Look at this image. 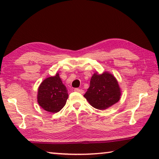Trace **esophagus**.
I'll return each mask as SVG.
<instances>
[{
	"label": "esophagus",
	"mask_w": 159,
	"mask_h": 159,
	"mask_svg": "<svg viewBox=\"0 0 159 159\" xmlns=\"http://www.w3.org/2000/svg\"><path fill=\"white\" fill-rule=\"evenodd\" d=\"M74 91H76V92H78V93H81V94H83V93H84V91H83L82 89H79V88H75Z\"/></svg>",
	"instance_id": "1"
}]
</instances>
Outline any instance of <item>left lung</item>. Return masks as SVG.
Listing matches in <instances>:
<instances>
[{"label": "left lung", "mask_w": 159, "mask_h": 159, "mask_svg": "<svg viewBox=\"0 0 159 159\" xmlns=\"http://www.w3.org/2000/svg\"><path fill=\"white\" fill-rule=\"evenodd\" d=\"M120 96V90L116 79L112 74L104 72L100 75L93 74L84 98L93 107L103 110L119 101Z\"/></svg>", "instance_id": "1"}]
</instances>
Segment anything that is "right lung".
Instances as JSON below:
<instances>
[{
    "instance_id": "add662e5",
    "label": "right lung",
    "mask_w": 159,
    "mask_h": 159,
    "mask_svg": "<svg viewBox=\"0 0 159 159\" xmlns=\"http://www.w3.org/2000/svg\"><path fill=\"white\" fill-rule=\"evenodd\" d=\"M68 90L57 74L48 77L41 83L38 91V102L45 111L51 113L60 111L66 104Z\"/></svg>"
}]
</instances>
